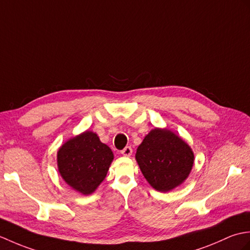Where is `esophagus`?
Segmentation results:
<instances>
[{"label": "esophagus", "instance_id": "obj_1", "mask_svg": "<svg viewBox=\"0 0 250 250\" xmlns=\"http://www.w3.org/2000/svg\"><path fill=\"white\" fill-rule=\"evenodd\" d=\"M121 154L123 155V156H126V157H129L131 156L132 154V148L130 146H126L123 151H121Z\"/></svg>", "mask_w": 250, "mask_h": 250}]
</instances>
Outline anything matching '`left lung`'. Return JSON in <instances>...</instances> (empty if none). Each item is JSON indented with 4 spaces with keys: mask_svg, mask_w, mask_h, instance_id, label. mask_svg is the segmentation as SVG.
<instances>
[{
    "mask_svg": "<svg viewBox=\"0 0 250 250\" xmlns=\"http://www.w3.org/2000/svg\"><path fill=\"white\" fill-rule=\"evenodd\" d=\"M136 160L148 184L157 191L168 192L189 176L195 154L173 131L155 127L138 146Z\"/></svg>",
    "mask_w": 250,
    "mask_h": 250,
    "instance_id": "left-lung-1",
    "label": "left lung"
}]
</instances>
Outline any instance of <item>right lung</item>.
Instances as JSON below:
<instances>
[{
  "mask_svg": "<svg viewBox=\"0 0 250 250\" xmlns=\"http://www.w3.org/2000/svg\"><path fill=\"white\" fill-rule=\"evenodd\" d=\"M113 158V152L99 140L96 132L85 130L60 146L57 155L58 170L69 187L83 196H88L104 180Z\"/></svg>",
  "mask_w": 250,
  "mask_h": 250,
  "instance_id": "add662e5",
  "label": "right lung"
}]
</instances>
